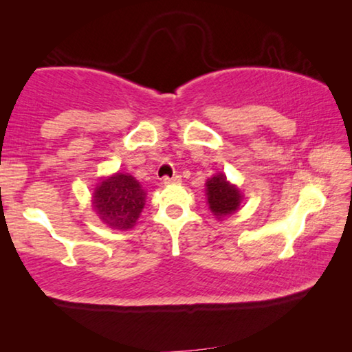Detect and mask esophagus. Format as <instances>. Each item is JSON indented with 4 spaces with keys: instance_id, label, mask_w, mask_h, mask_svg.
<instances>
[{
    "instance_id": "obj_1",
    "label": "esophagus",
    "mask_w": 352,
    "mask_h": 352,
    "mask_svg": "<svg viewBox=\"0 0 352 352\" xmlns=\"http://www.w3.org/2000/svg\"><path fill=\"white\" fill-rule=\"evenodd\" d=\"M182 182V177L180 175H174V177H164L163 178V183L164 184H177Z\"/></svg>"
}]
</instances>
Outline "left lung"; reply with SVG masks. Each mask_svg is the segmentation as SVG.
Here are the masks:
<instances>
[{
	"mask_svg": "<svg viewBox=\"0 0 352 352\" xmlns=\"http://www.w3.org/2000/svg\"><path fill=\"white\" fill-rule=\"evenodd\" d=\"M206 197L211 212L219 220L230 217L239 210L243 195L236 184L226 180V175L219 172L206 182Z\"/></svg>",
	"mask_w": 352,
	"mask_h": 352,
	"instance_id": "obj_1",
	"label": "left lung"
}]
</instances>
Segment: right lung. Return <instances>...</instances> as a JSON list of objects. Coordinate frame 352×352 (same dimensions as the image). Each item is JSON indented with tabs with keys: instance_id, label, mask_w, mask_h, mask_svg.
I'll list each match as a JSON object with an SVG mask.
<instances>
[{
	"instance_id": "add662e5",
	"label": "right lung",
	"mask_w": 352,
	"mask_h": 352,
	"mask_svg": "<svg viewBox=\"0 0 352 352\" xmlns=\"http://www.w3.org/2000/svg\"><path fill=\"white\" fill-rule=\"evenodd\" d=\"M146 205V190L129 174L116 172L98 183L91 206L105 225L115 230H130Z\"/></svg>"
}]
</instances>
